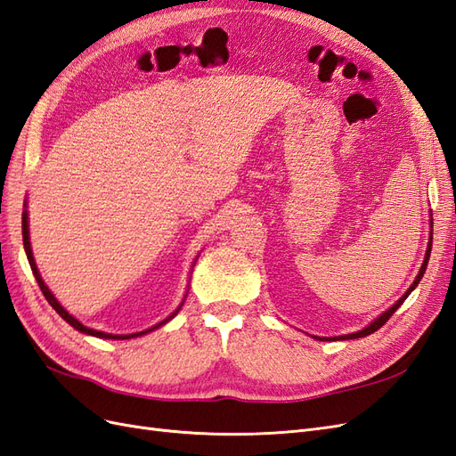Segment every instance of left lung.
I'll return each mask as SVG.
<instances>
[{
    "label": "left lung",
    "mask_w": 456,
    "mask_h": 456,
    "mask_svg": "<svg viewBox=\"0 0 456 456\" xmlns=\"http://www.w3.org/2000/svg\"><path fill=\"white\" fill-rule=\"evenodd\" d=\"M430 251H432V238H430V243H428V249H426V256H424V262H422V268H420V272H419V275H417V280L415 281H412V285L407 289V293L402 297V298H399L397 302H395V305L392 306V308H388V310H386L380 317H377V320L375 322H372L369 327H365L363 330H357V333H352V335H344V337H337L338 340H348V338H362V337H367V335H370V333H375V330H379L386 322H388L390 320V317H392V314L399 308V306H402L403 305V300L412 293V289H415L417 285H419V281L422 280V275H424V272H426V266H428V258H430ZM317 340H335V338H317Z\"/></svg>",
    "instance_id": "1"
}]
</instances>
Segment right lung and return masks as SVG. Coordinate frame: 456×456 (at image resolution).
<instances>
[{
  "instance_id": "right-lung-1",
  "label": "right lung",
  "mask_w": 456,
  "mask_h": 456,
  "mask_svg": "<svg viewBox=\"0 0 456 456\" xmlns=\"http://www.w3.org/2000/svg\"><path fill=\"white\" fill-rule=\"evenodd\" d=\"M22 241H24V251H26V256H28V262H30V268H32V272H34V278H36V281H37V285H39V289H41V293H44V297L47 298V302L49 305L54 308V312H57L64 322H68L70 323L74 329H77L79 333H86V335H93V337H99V338H116V340H126V338H133V337H141V335H144V333H150V330H154V329H158V327H161L163 323H167L171 317L181 310V306H178V310L173 314V315H169L167 320H163L161 323H158L156 327H151V329H148V330H142V333H134V335H110V333H102V330H94V329H89V327H86L84 323H79L74 315H70L68 314L61 305H59V300L53 297V293L49 291L47 289V285L44 283V280H41V275H39V272H37V266H36V262H34V255H32V249H30V238H28V215H26V211L22 213Z\"/></svg>"
}]
</instances>
